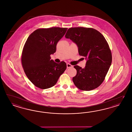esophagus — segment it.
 I'll use <instances>...</instances> for the list:
<instances>
[{
    "label": "esophagus",
    "mask_w": 132,
    "mask_h": 132,
    "mask_svg": "<svg viewBox=\"0 0 132 132\" xmlns=\"http://www.w3.org/2000/svg\"><path fill=\"white\" fill-rule=\"evenodd\" d=\"M67 68H72L73 67V65H72L71 64H67Z\"/></svg>",
    "instance_id": "34e87169"
}]
</instances>
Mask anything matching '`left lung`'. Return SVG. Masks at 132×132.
<instances>
[{"instance_id": "obj_1", "label": "left lung", "mask_w": 132, "mask_h": 132, "mask_svg": "<svg viewBox=\"0 0 132 132\" xmlns=\"http://www.w3.org/2000/svg\"><path fill=\"white\" fill-rule=\"evenodd\" d=\"M78 47L79 55L85 57V68L78 65L76 75L73 78L74 85L81 90L90 91L102 84L112 63V54L106 39L101 33L92 28H69L65 35Z\"/></svg>"}]
</instances>
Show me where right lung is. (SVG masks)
I'll return each mask as SVG.
<instances>
[{
    "label": "right lung",
    "mask_w": 132,
    "mask_h": 132,
    "mask_svg": "<svg viewBox=\"0 0 132 132\" xmlns=\"http://www.w3.org/2000/svg\"><path fill=\"white\" fill-rule=\"evenodd\" d=\"M67 29H37L27 39L22 51V64L26 76L36 87L45 89L53 86L65 70V62L56 63L50 55L55 52L57 44Z\"/></svg>",
    "instance_id": "add662e5"
}]
</instances>
